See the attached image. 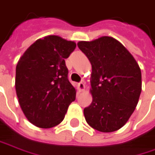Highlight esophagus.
<instances>
[{"mask_svg":"<svg viewBox=\"0 0 155 155\" xmlns=\"http://www.w3.org/2000/svg\"><path fill=\"white\" fill-rule=\"evenodd\" d=\"M78 88L80 90V91H83L85 90V83L84 82H80L78 83Z\"/></svg>","mask_w":155,"mask_h":155,"instance_id":"34e87169","label":"esophagus"}]
</instances>
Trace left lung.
<instances>
[{"label":"left lung","instance_id":"1","mask_svg":"<svg viewBox=\"0 0 155 155\" xmlns=\"http://www.w3.org/2000/svg\"><path fill=\"white\" fill-rule=\"evenodd\" d=\"M77 45L92 66V102L83 110L85 120L101 132L118 130L137 105L142 91L140 67L130 52L113 37L102 36Z\"/></svg>","mask_w":155,"mask_h":155}]
</instances>
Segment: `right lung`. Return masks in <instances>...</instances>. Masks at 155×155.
Segmentation results:
<instances>
[{
    "label": "right lung",
    "instance_id": "1",
    "mask_svg": "<svg viewBox=\"0 0 155 155\" xmlns=\"http://www.w3.org/2000/svg\"><path fill=\"white\" fill-rule=\"evenodd\" d=\"M76 43L58 35L38 39L25 51L16 67L15 87L22 111L31 123L41 129L58 125L76 90L70 83L64 59Z\"/></svg>",
    "mask_w": 155,
    "mask_h": 155
}]
</instances>
